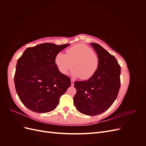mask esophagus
Segmentation results:
<instances>
[{"mask_svg":"<svg viewBox=\"0 0 146 146\" xmlns=\"http://www.w3.org/2000/svg\"><path fill=\"white\" fill-rule=\"evenodd\" d=\"M70 82H71V85L73 86L74 84V80H73V79H71V80H70Z\"/></svg>","mask_w":146,"mask_h":146,"instance_id":"1","label":"esophagus"}]
</instances>
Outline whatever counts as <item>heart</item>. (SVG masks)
<instances>
[{"label":"heart","instance_id":"obj_1","mask_svg":"<svg viewBox=\"0 0 146 146\" xmlns=\"http://www.w3.org/2000/svg\"><path fill=\"white\" fill-rule=\"evenodd\" d=\"M55 63L59 71L67 74L72 68V76L88 79L94 76L99 64V57L92 48L83 44H77L66 50V54L60 52L55 56Z\"/></svg>","mask_w":146,"mask_h":146}]
</instances>
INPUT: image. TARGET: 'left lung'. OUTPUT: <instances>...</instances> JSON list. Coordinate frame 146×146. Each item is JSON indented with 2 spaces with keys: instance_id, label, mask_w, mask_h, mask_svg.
Masks as SVG:
<instances>
[{
  "instance_id": "8db88e82",
  "label": "left lung",
  "mask_w": 146,
  "mask_h": 146,
  "mask_svg": "<svg viewBox=\"0 0 146 146\" xmlns=\"http://www.w3.org/2000/svg\"><path fill=\"white\" fill-rule=\"evenodd\" d=\"M99 59L98 70L85 81H76L77 92L74 104L78 111L86 115L104 113L116 100L121 86V67L113 55L97 43H90Z\"/></svg>"
}]
</instances>
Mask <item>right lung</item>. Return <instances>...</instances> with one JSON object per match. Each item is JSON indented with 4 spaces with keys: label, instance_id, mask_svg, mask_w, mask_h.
I'll return each instance as SVG.
<instances>
[{
    "label": "right lung",
    "instance_id": "1",
    "mask_svg": "<svg viewBox=\"0 0 146 146\" xmlns=\"http://www.w3.org/2000/svg\"><path fill=\"white\" fill-rule=\"evenodd\" d=\"M69 44L43 43L27 48L17 60L15 75L17 94L31 111L44 113L53 111L60 97L70 86L69 77L61 73L55 56Z\"/></svg>",
    "mask_w": 146,
    "mask_h": 146
}]
</instances>
